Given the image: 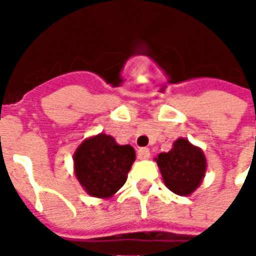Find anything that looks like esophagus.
<instances>
[{
	"instance_id": "1",
	"label": "esophagus",
	"mask_w": 256,
	"mask_h": 256,
	"mask_svg": "<svg viewBox=\"0 0 256 256\" xmlns=\"http://www.w3.org/2000/svg\"><path fill=\"white\" fill-rule=\"evenodd\" d=\"M137 155H138V159H148L150 156V152L148 148H140L137 150Z\"/></svg>"
}]
</instances>
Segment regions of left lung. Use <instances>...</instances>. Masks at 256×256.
I'll return each mask as SVG.
<instances>
[{
  "mask_svg": "<svg viewBox=\"0 0 256 256\" xmlns=\"http://www.w3.org/2000/svg\"><path fill=\"white\" fill-rule=\"evenodd\" d=\"M156 162L167 188L180 196L190 194L206 172L204 154L185 138H178L172 150L160 154Z\"/></svg>",
  "mask_w": 256,
  "mask_h": 256,
  "instance_id": "1",
  "label": "left lung"
}]
</instances>
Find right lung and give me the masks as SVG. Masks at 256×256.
Wrapping results in <instances>:
<instances>
[{"label":"right lung","mask_w":256,"mask_h":256,"mask_svg":"<svg viewBox=\"0 0 256 256\" xmlns=\"http://www.w3.org/2000/svg\"><path fill=\"white\" fill-rule=\"evenodd\" d=\"M136 160L132 145H118L111 136L84 140L74 155L75 174L86 192L94 198H111L122 188Z\"/></svg>","instance_id":"right-lung-1"}]
</instances>
